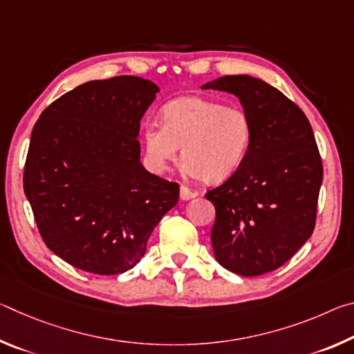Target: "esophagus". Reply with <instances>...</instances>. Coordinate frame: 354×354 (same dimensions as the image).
<instances>
[{
    "label": "esophagus",
    "instance_id": "obj_1",
    "mask_svg": "<svg viewBox=\"0 0 354 354\" xmlns=\"http://www.w3.org/2000/svg\"><path fill=\"white\" fill-rule=\"evenodd\" d=\"M179 196H181V200H192V198H195L196 196V194L194 190H190L187 185H181V189H179Z\"/></svg>",
    "mask_w": 354,
    "mask_h": 354
}]
</instances>
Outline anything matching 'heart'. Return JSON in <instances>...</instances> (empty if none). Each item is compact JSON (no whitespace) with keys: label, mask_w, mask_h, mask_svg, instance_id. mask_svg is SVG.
Here are the masks:
<instances>
[{"label":"heart","mask_w":354,"mask_h":354,"mask_svg":"<svg viewBox=\"0 0 354 354\" xmlns=\"http://www.w3.org/2000/svg\"><path fill=\"white\" fill-rule=\"evenodd\" d=\"M253 127L248 113L201 97H181L162 109L160 123L143 128L148 162L164 170L181 147L184 169L205 183L230 178L248 153Z\"/></svg>","instance_id":"b5f03b06"}]
</instances>
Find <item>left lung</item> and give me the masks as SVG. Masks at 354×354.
<instances>
[{"label":"left lung","instance_id":"8db88e82","mask_svg":"<svg viewBox=\"0 0 354 354\" xmlns=\"http://www.w3.org/2000/svg\"><path fill=\"white\" fill-rule=\"evenodd\" d=\"M201 88L236 95L253 127L242 164L205 195L215 207V259L242 277L277 270L315 227L323 165L313 128L293 101L256 77L223 76Z\"/></svg>","mask_w":354,"mask_h":354}]
</instances>
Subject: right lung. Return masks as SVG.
<instances>
[{
  "label": "right lung",
  "instance_id": "obj_1",
  "mask_svg": "<svg viewBox=\"0 0 354 354\" xmlns=\"http://www.w3.org/2000/svg\"><path fill=\"white\" fill-rule=\"evenodd\" d=\"M158 92L137 76L91 81L53 101L34 124L23 187L45 245L70 266L128 272L178 203V183L140 164V120Z\"/></svg>",
  "mask_w": 354,
  "mask_h": 354
}]
</instances>
